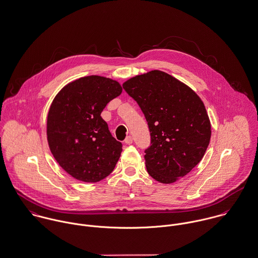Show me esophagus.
<instances>
[{"mask_svg":"<svg viewBox=\"0 0 258 258\" xmlns=\"http://www.w3.org/2000/svg\"><path fill=\"white\" fill-rule=\"evenodd\" d=\"M124 143H125L126 145H132V144H133V138H132L131 136L126 137L125 140H124Z\"/></svg>","mask_w":258,"mask_h":258,"instance_id":"obj_1","label":"esophagus"}]
</instances>
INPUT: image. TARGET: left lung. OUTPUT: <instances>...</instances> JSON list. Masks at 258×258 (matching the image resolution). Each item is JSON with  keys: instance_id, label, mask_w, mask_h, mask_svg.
Listing matches in <instances>:
<instances>
[{"instance_id": "left-lung-1", "label": "left lung", "mask_w": 258, "mask_h": 258, "mask_svg": "<svg viewBox=\"0 0 258 258\" xmlns=\"http://www.w3.org/2000/svg\"><path fill=\"white\" fill-rule=\"evenodd\" d=\"M148 121L152 146L146 150L149 174L169 184L185 176L204 157L211 137L205 103L174 77L151 71L122 84Z\"/></svg>"}]
</instances>
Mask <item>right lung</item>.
I'll use <instances>...</instances> for the list:
<instances>
[{
	"mask_svg": "<svg viewBox=\"0 0 258 258\" xmlns=\"http://www.w3.org/2000/svg\"><path fill=\"white\" fill-rule=\"evenodd\" d=\"M121 92L114 80L88 76L69 83L54 97L47 117L48 144L56 162L74 178L94 183L113 170L121 143L110 135L101 113Z\"/></svg>",
	"mask_w": 258,
	"mask_h": 258,
	"instance_id": "obj_1",
	"label": "right lung"
}]
</instances>
